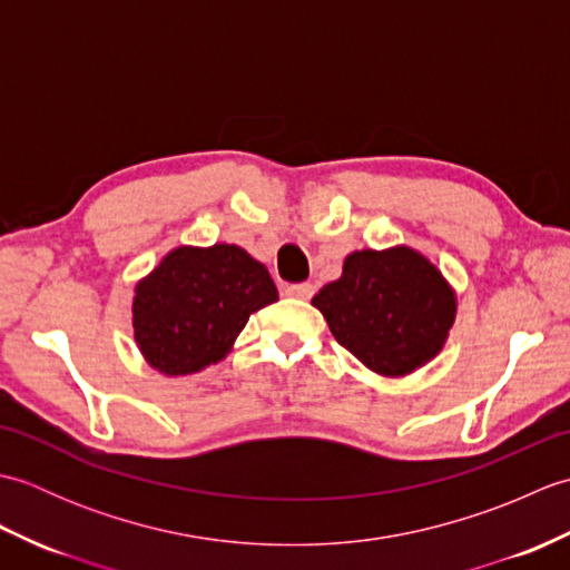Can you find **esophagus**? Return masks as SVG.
I'll return each instance as SVG.
<instances>
[{
	"instance_id": "1",
	"label": "esophagus",
	"mask_w": 570,
	"mask_h": 570,
	"mask_svg": "<svg viewBox=\"0 0 570 570\" xmlns=\"http://www.w3.org/2000/svg\"><path fill=\"white\" fill-rule=\"evenodd\" d=\"M313 292H316V286L313 284H308V282H304V284H292V286H286L284 288V294L286 296H292V298H311L313 296Z\"/></svg>"
}]
</instances>
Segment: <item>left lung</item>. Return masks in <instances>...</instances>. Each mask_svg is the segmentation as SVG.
<instances>
[{
  "label": "left lung",
  "instance_id": "obj_1",
  "mask_svg": "<svg viewBox=\"0 0 570 570\" xmlns=\"http://www.w3.org/2000/svg\"><path fill=\"white\" fill-rule=\"evenodd\" d=\"M335 341L384 377H402L441 353L455 321L443 274L409 247L353 252L343 276L313 296Z\"/></svg>",
  "mask_w": 570,
  "mask_h": 570
}]
</instances>
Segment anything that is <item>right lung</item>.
Segmentation results:
<instances>
[{
    "mask_svg": "<svg viewBox=\"0 0 570 570\" xmlns=\"http://www.w3.org/2000/svg\"><path fill=\"white\" fill-rule=\"evenodd\" d=\"M276 298L266 266L242 247H178L137 284L135 341L164 374L198 372L223 360L252 313Z\"/></svg>",
    "mask_w": 570,
    "mask_h": 570,
    "instance_id": "add662e5",
    "label": "right lung"
}]
</instances>
